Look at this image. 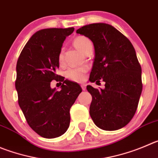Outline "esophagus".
<instances>
[{"label": "esophagus", "mask_w": 158, "mask_h": 158, "mask_svg": "<svg viewBox=\"0 0 158 158\" xmlns=\"http://www.w3.org/2000/svg\"><path fill=\"white\" fill-rule=\"evenodd\" d=\"M81 87H82V90H86V85H85V84H81Z\"/></svg>", "instance_id": "esophagus-1"}]
</instances>
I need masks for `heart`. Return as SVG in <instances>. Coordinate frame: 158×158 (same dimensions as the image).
<instances>
[{
  "label": "heart",
  "instance_id": "b5f03b06",
  "mask_svg": "<svg viewBox=\"0 0 158 158\" xmlns=\"http://www.w3.org/2000/svg\"><path fill=\"white\" fill-rule=\"evenodd\" d=\"M74 46L82 54H85L88 48L92 47V43L86 36H77L73 40ZM58 62L60 64H64V55L62 51H60L58 54ZM86 72V69L85 68H72L68 69L65 72V76L68 79L73 82H80L83 81L85 78V74Z\"/></svg>",
  "mask_w": 158,
  "mask_h": 158
}]
</instances>
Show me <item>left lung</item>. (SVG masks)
Instances as JSON below:
<instances>
[{"instance_id": "obj_1", "label": "left lung", "mask_w": 158, "mask_h": 158, "mask_svg": "<svg viewBox=\"0 0 158 158\" xmlns=\"http://www.w3.org/2000/svg\"><path fill=\"white\" fill-rule=\"evenodd\" d=\"M93 42L95 50L91 82H105L104 89L86 86L92 96L89 114L100 129L113 131L126 126L136 111L142 93V69L133 46L109 24L94 23L76 30Z\"/></svg>"}]
</instances>
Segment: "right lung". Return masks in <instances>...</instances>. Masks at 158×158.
Returning <instances> with one entry per match:
<instances>
[{"instance_id":"add662e5","label":"right lung","mask_w":158,"mask_h":158,"mask_svg":"<svg viewBox=\"0 0 158 158\" xmlns=\"http://www.w3.org/2000/svg\"><path fill=\"white\" fill-rule=\"evenodd\" d=\"M74 29L37 31L25 45L17 61L15 89L19 107L31 129L48 139L67 131L70 108L82 92L79 84L56 74L62 44ZM52 80L63 82L61 91L50 87Z\"/></svg>"}]
</instances>
